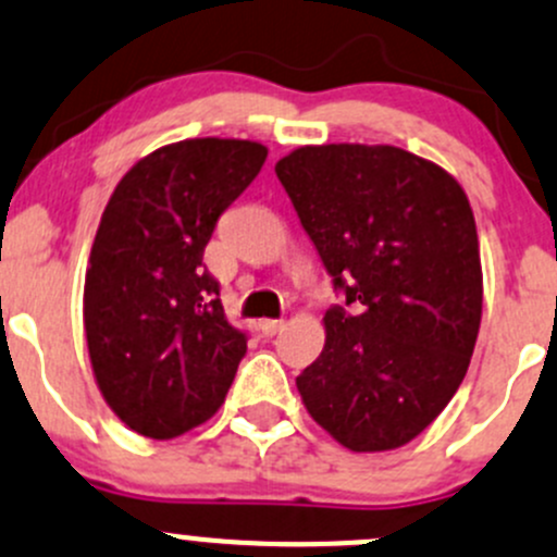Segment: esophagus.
<instances>
[{
  "mask_svg": "<svg viewBox=\"0 0 557 557\" xmlns=\"http://www.w3.org/2000/svg\"><path fill=\"white\" fill-rule=\"evenodd\" d=\"M284 330V321L281 319H262L260 321V332L265 337H273V335H278V332Z\"/></svg>",
  "mask_w": 557,
  "mask_h": 557,
  "instance_id": "34e87169",
  "label": "esophagus"
}]
</instances>
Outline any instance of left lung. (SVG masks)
Returning <instances> with one entry per match:
<instances>
[{
  "mask_svg": "<svg viewBox=\"0 0 557 557\" xmlns=\"http://www.w3.org/2000/svg\"><path fill=\"white\" fill-rule=\"evenodd\" d=\"M276 176L343 306L321 357L297 375L313 421L357 453L416 440L467 375L483 268L467 193L392 145L300 147Z\"/></svg>",
  "mask_w": 557,
  "mask_h": 557,
  "instance_id": "8db88e82",
  "label": "left lung"
}]
</instances>
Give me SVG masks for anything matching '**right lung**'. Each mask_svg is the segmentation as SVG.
<instances>
[{
	"instance_id": "1",
	"label": "right lung",
	"mask_w": 557,
	"mask_h": 557,
	"mask_svg": "<svg viewBox=\"0 0 557 557\" xmlns=\"http://www.w3.org/2000/svg\"><path fill=\"white\" fill-rule=\"evenodd\" d=\"M265 158L246 139L176 141L109 198L85 273V337L107 405L136 434L180 437L225 403L246 332L227 321L203 249Z\"/></svg>"
}]
</instances>
